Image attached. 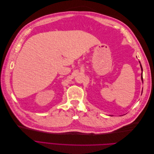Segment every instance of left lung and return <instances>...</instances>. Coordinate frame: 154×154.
<instances>
[{"label": "left lung", "instance_id": "left-lung-1", "mask_svg": "<svg viewBox=\"0 0 154 154\" xmlns=\"http://www.w3.org/2000/svg\"><path fill=\"white\" fill-rule=\"evenodd\" d=\"M140 66H141V71H142V72H143V68H142V66H141V64H140ZM141 80H142V81H143V73H142V74H141Z\"/></svg>", "mask_w": 154, "mask_h": 154}]
</instances>
